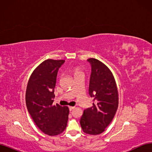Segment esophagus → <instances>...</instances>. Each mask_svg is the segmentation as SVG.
Returning <instances> with one entry per match:
<instances>
[{
	"label": "esophagus",
	"instance_id": "1",
	"mask_svg": "<svg viewBox=\"0 0 152 152\" xmlns=\"http://www.w3.org/2000/svg\"><path fill=\"white\" fill-rule=\"evenodd\" d=\"M74 108H75V107H69V110H70V111H72V110Z\"/></svg>",
	"mask_w": 152,
	"mask_h": 152
}]
</instances>
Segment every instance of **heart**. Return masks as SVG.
<instances>
[{
    "mask_svg": "<svg viewBox=\"0 0 152 152\" xmlns=\"http://www.w3.org/2000/svg\"><path fill=\"white\" fill-rule=\"evenodd\" d=\"M73 75H74L75 77L78 75L83 74V72H82V71L80 70V68L79 67H75L73 68Z\"/></svg>",
    "mask_w": 152,
    "mask_h": 152,
    "instance_id": "heart-1",
    "label": "heart"
}]
</instances>
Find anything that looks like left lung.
I'll return each mask as SVG.
<instances>
[{"instance_id":"8db88e82","label":"left lung","mask_w":152,"mask_h":152,"mask_svg":"<svg viewBox=\"0 0 152 152\" xmlns=\"http://www.w3.org/2000/svg\"><path fill=\"white\" fill-rule=\"evenodd\" d=\"M87 61L91 65L89 93L94 102L93 107L84 110L80 123L86 134L97 135L104 132L112 121L118 108V95L110 69L97 59Z\"/></svg>"}]
</instances>
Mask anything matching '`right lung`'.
I'll return each mask as SVG.
<instances>
[{"label": "right lung", "instance_id": "right-lung-1", "mask_svg": "<svg viewBox=\"0 0 152 152\" xmlns=\"http://www.w3.org/2000/svg\"><path fill=\"white\" fill-rule=\"evenodd\" d=\"M65 60L48 59L37 67L30 77L25 99L28 111L40 131L49 136L60 134L66 127L68 107L53 105L59 68Z\"/></svg>", "mask_w": 152, "mask_h": 152}]
</instances>
